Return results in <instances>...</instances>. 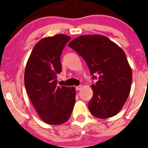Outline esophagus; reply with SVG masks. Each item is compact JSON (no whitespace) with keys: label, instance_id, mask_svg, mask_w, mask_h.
Here are the masks:
<instances>
[{"label":"esophagus","instance_id":"esophagus-1","mask_svg":"<svg viewBox=\"0 0 148 148\" xmlns=\"http://www.w3.org/2000/svg\"><path fill=\"white\" fill-rule=\"evenodd\" d=\"M82 88V85H80V86H76L75 87V89H76V90H81Z\"/></svg>","mask_w":148,"mask_h":148}]
</instances>
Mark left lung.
<instances>
[{"mask_svg": "<svg viewBox=\"0 0 148 148\" xmlns=\"http://www.w3.org/2000/svg\"><path fill=\"white\" fill-rule=\"evenodd\" d=\"M87 63L93 79V97L88 104L91 114L106 119L118 114L129 95L132 71L121 47L101 34L82 35L69 43Z\"/></svg>", "mask_w": 148, "mask_h": 148, "instance_id": "8db88e82", "label": "left lung"}]
</instances>
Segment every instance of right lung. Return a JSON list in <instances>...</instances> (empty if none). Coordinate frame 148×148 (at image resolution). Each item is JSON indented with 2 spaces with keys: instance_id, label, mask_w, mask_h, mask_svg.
I'll list each match as a JSON object with an SVG mask.
<instances>
[{
  "instance_id": "add662e5",
  "label": "right lung",
  "mask_w": 148,
  "mask_h": 148,
  "mask_svg": "<svg viewBox=\"0 0 148 148\" xmlns=\"http://www.w3.org/2000/svg\"><path fill=\"white\" fill-rule=\"evenodd\" d=\"M71 39L65 34L45 37L34 45L27 61L24 84L36 112L46 124L59 125L70 118L75 103V88L57 86L60 56Z\"/></svg>"
}]
</instances>
